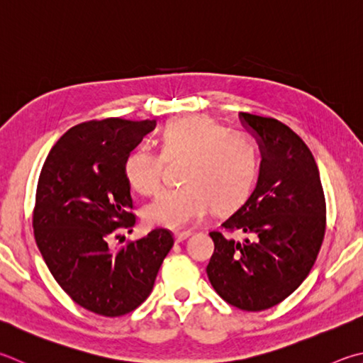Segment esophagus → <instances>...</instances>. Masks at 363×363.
<instances>
[{
	"label": "esophagus",
	"mask_w": 363,
	"mask_h": 363,
	"mask_svg": "<svg viewBox=\"0 0 363 363\" xmlns=\"http://www.w3.org/2000/svg\"><path fill=\"white\" fill-rule=\"evenodd\" d=\"M190 235H192V232H176L174 233V240L177 242H182V241H186L187 238H190Z\"/></svg>",
	"instance_id": "1"
}]
</instances>
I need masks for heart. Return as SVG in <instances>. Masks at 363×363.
Returning <instances> with one entry per match:
<instances>
[{
  "label": "heart",
  "mask_w": 363,
  "mask_h": 363,
  "mask_svg": "<svg viewBox=\"0 0 363 363\" xmlns=\"http://www.w3.org/2000/svg\"><path fill=\"white\" fill-rule=\"evenodd\" d=\"M162 155L138 146L123 160V176L138 194L160 186L164 160H184L177 189H164L144 208L150 225L182 228L213 206L232 213L247 201L260 173V150L245 133L228 131L206 116L169 121L159 136Z\"/></svg>",
  "instance_id": "obj_1"
}]
</instances>
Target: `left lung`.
<instances>
[{
    "label": "left lung",
    "mask_w": 363,
    "mask_h": 363,
    "mask_svg": "<svg viewBox=\"0 0 363 363\" xmlns=\"http://www.w3.org/2000/svg\"><path fill=\"white\" fill-rule=\"evenodd\" d=\"M259 143V181L247 201L211 232L206 267L214 291L242 311H263L298 289L325 235V196L318 164L301 138L279 121L241 113ZM238 229L245 240L229 233Z\"/></svg>",
    "instance_id": "8db88e82"
}]
</instances>
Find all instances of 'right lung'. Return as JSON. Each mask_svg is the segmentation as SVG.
<instances>
[{
  "instance_id": "1",
  "label": "right lung",
  "mask_w": 363,
  "mask_h": 363,
  "mask_svg": "<svg viewBox=\"0 0 363 363\" xmlns=\"http://www.w3.org/2000/svg\"><path fill=\"white\" fill-rule=\"evenodd\" d=\"M154 128L155 121L125 118L79 123L50 149L39 174L33 211L39 252L79 306L106 318L147 298L174 245L169 230L155 228L118 250L108 246L118 228L136 222L123 160Z\"/></svg>"
}]
</instances>
